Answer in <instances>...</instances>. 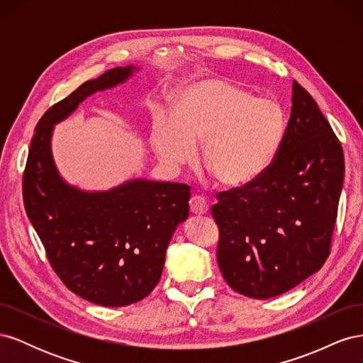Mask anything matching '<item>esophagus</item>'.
Listing matches in <instances>:
<instances>
[{"label":"esophagus","mask_w":363,"mask_h":363,"mask_svg":"<svg viewBox=\"0 0 363 363\" xmlns=\"http://www.w3.org/2000/svg\"><path fill=\"white\" fill-rule=\"evenodd\" d=\"M189 208H191V212L194 215H204L208 211V206H207V201L203 199V196L195 195V196H192L191 201H189Z\"/></svg>","instance_id":"esophagus-1"}]
</instances>
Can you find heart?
I'll list each match as a JSON object with an SVG mask.
<instances>
[{
    "label": "heart",
    "mask_w": 363,
    "mask_h": 363,
    "mask_svg": "<svg viewBox=\"0 0 363 363\" xmlns=\"http://www.w3.org/2000/svg\"><path fill=\"white\" fill-rule=\"evenodd\" d=\"M286 133L283 107L225 80H203L182 89L172 123L157 118L152 147L172 167L192 159L204 142L203 168L223 186L238 188L256 180L276 159Z\"/></svg>",
    "instance_id": "obj_1"
}]
</instances>
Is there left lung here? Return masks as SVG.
Instances as JSON below:
<instances>
[{"instance_id":"1","label":"left lung","mask_w":363,"mask_h":363,"mask_svg":"<svg viewBox=\"0 0 363 363\" xmlns=\"http://www.w3.org/2000/svg\"><path fill=\"white\" fill-rule=\"evenodd\" d=\"M344 151L316 101L292 84L291 118L271 167L216 195V259L227 284L250 298L281 295L330 255L344 183Z\"/></svg>"}]
</instances>
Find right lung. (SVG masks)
Returning <instances> with one entry per match:
<instances>
[{"label": "right lung", "mask_w": 363, "mask_h": 363, "mask_svg": "<svg viewBox=\"0 0 363 363\" xmlns=\"http://www.w3.org/2000/svg\"><path fill=\"white\" fill-rule=\"evenodd\" d=\"M136 67L113 68L50 107L31 139L23 194L27 216L52 269L82 298L107 307L144 300L160 280L169 240L189 216L188 184L128 180L82 191L54 163V125L87 96L127 82Z\"/></svg>", "instance_id": "1"}]
</instances>
